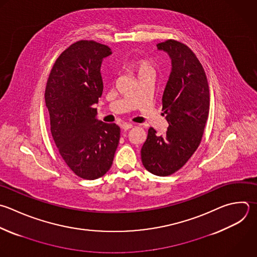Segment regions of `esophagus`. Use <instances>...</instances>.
I'll return each mask as SVG.
<instances>
[{"instance_id": "34e87169", "label": "esophagus", "mask_w": 257, "mask_h": 257, "mask_svg": "<svg viewBox=\"0 0 257 257\" xmlns=\"http://www.w3.org/2000/svg\"><path fill=\"white\" fill-rule=\"evenodd\" d=\"M133 127V124L132 123H123L122 124V130L125 132V131H128L130 128Z\"/></svg>"}]
</instances>
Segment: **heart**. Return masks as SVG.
I'll use <instances>...</instances> for the list:
<instances>
[{"label":"heart","mask_w":257,"mask_h":257,"mask_svg":"<svg viewBox=\"0 0 257 257\" xmlns=\"http://www.w3.org/2000/svg\"><path fill=\"white\" fill-rule=\"evenodd\" d=\"M135 67L137 68V71L140 74L146 73V72H154V68L151 65V63L146 59H139L135 62Z\"/></svg>","instance_id":"obj_1"}]
</instances>
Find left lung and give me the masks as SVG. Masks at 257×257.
I'll list each match as a JSON object with an SVG mask.
<instances>
[{
  "label": "left lung",
  "mask_w": 257,
  "mask_h": 257,
  "mask_svg": "<svg viewBox=\"0 0 257 257\" xmlns=\"http://www.w3.org/2000/svg\"><path fill=\"white\" fill-rule=\"evenodd\" d=\"M171 58L172 70L163 93L164 136L150 127L141 150L144 167L156 176L180 170L199 147L209 114L210 93L204 68L193 51L176 40L157 45Z\"/></svg>",
  "instance_id": "1"
}]
</instances>
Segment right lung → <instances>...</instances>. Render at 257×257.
<instances>
[{
    "label": "right lung",
    "mask_w": 257,
    "mask_h": 257,
    "mask_svg": "<svg viewBox=\"0 0 257 257\" xmlns=\"http://www.w3.org/2000/svg\"><path fill=\"white\" fill-rule=\"evenodd\" d=\"M111 53L94 41L70 45L55 61L45 89L55 145L67 166L86 180L108 172L120 138L119 126L98 120L93 107L103 91L101 63Z\"/></svg>",
    "instance_id": "obj_1"
}]
</instances>
